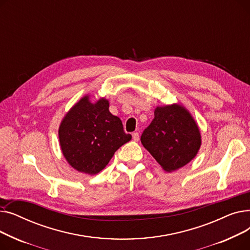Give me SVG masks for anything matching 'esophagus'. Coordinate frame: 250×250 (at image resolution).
Listing matches in <instances>:
<instances>
[{
    "label": "esophagus",
    "mask_w": 250,
    "mask_h": 250,
    "mask_svg": "<svg viewBox=\"0 0 250 250\" xmlns=\"http://www.w3.org/2000/svg\"><path fill=\"white\" fill-rule=\"evenodd\" d=\"M139 139H140L139 133H134V134H133V140H134L135 142H138V141H139Z\"/></svg>",
    "instance_id": "esophagus-1"
}]
</instances>
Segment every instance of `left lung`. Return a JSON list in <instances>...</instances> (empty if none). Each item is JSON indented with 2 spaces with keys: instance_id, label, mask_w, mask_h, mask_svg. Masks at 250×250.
I'll return each instance as SVG.
<instances>
[{
  "instance_id": "1",
  "label": "left lung",
  "mask_w": 250,
  "mask_h": 250,
  "mask_svg": "<svg viewBox=\"0 0 250 250\" xmlns=\"http://www.w3.org/2000/svg\"><path fill=\"white\" fill-rule=\"evenodd\" d=\"M141 142L166 172H173L196 156L202 136L190 112L180 103H173L155 108Z\"/></svg>"
}]
</instances>
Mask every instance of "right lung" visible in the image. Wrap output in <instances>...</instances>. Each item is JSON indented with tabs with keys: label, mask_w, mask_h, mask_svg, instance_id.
I'll use <instances>...</instances> for the list:
<instances>
[{
	"label": "right lung",
	"mask_w": 250,
	"mask_h": 250,
	"mask_svg": "<svg viewBox=\"0 0 250 250\" xmlns=\"http://www.w3.org/2000/svg\"><path fill=\"white\" fill-rule=\"evenodd\" d=\"M62 155L77 171L89 175L105 168L117 149L132 140L123 123L109 111V101L83 96L64 114L59 127Z\"/></svg>",
	"instance_id": "right-lung-1"
}]
</instances>
